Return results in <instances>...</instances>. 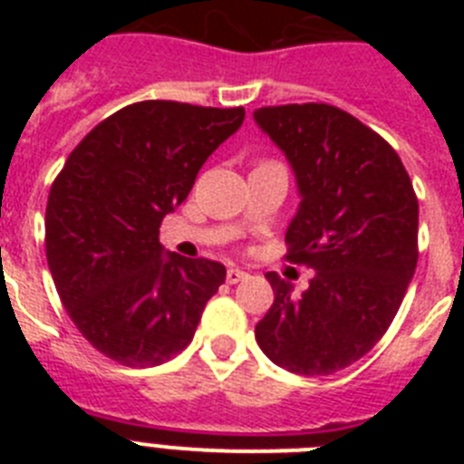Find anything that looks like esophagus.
I'll list each match as a JSON object with an SVG mask.
<instances>
[{
	"label": "esophagus",
	"mask_w": 464,
	"mask_h": 464,
	"mask_svg": "<svg viewBox=\"0 0 464 464\" xmlns=\"http://www.w3.org/2000/svg\"><path fill=\"white\" fill-rule=\"evenodd\" d=\"M248 276V274L244 272V269H239V267H229L227 269V283H239V281H244V278Z\"/></svg>",
	"instance_id": "esophagus-1"
}]
</instances>
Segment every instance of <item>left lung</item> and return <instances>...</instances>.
<instances>
[{
	"mask_svg": "<svg viewBox=\"0 0 464 464\" xmlns=\"http://www.w3.org/2000/svg\"><path fill=\"white\" fill-rule=\"evenodd\" d=\"M253 121L297 183L288 260L315 272L302 295L265 274L274 304L257 346L293 374H334L370 353L404 299L418 262L416 192L388 141L337 106H262Z\"/></svg>",
	"mask_w": 464,
	"mask_h": 464,
	"instance_id": "obj_1",
	"label": "left lung"
}]
</instances>
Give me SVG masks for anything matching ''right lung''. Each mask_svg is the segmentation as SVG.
Segmentation results:
<instances>
[{
	"mask_svg": "<svg viewBox=\"0 0 464 464\" xmlns=\"http://www.w3.org/2000/svg\"><path fill=\"white\" fill-rule=\"evenodd\" d=\"M244 118L241 106L137 102L64 162L46 207L48 269L73 325L106 358L153 367L195 337L225 267L165 251L160 225Z\"/></svg>",
	"mask_w": 464,
	"mask_h": 464,
	"instance_id": "right-lung-1",
	"label": "right lung"
}]
</instances>
